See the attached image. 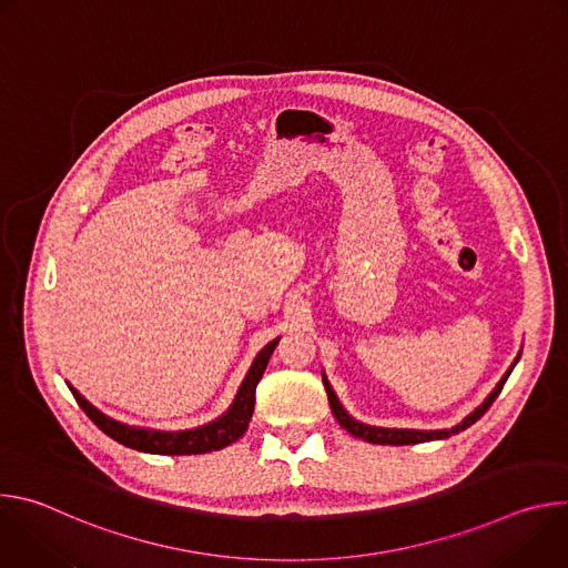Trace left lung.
Returning a JSON list of instances; mask_svg holds the SVG:
<instances>
[{
  "instance_id": "8db88e82",
  "label": "left lung",
  "mask_w": 568,
  "mask_h": 568,
  "mask_svg": "<svg viewBox=\"0 0 568 568\" xmlns=\"http://www.w3.org/2000/svg\"><path fill=\"white\" fill-rule=\"evenodd\" d=\"M521 353L517 355V359L513 362V366L506 371V375L501 377V382L493 388V393L483 399L480 407H476L463 423H458L456 427L452 429H438V432H418V429H384V427H371V425H364L359 420H355L353 416H348V412L342 407L331 382L326 379V375H323V386H326V393H328V402H331V409H333V416L337 418V423L351 432L355 438H362L366 443H373V445H418V443H427V440H440V438H449L452 434H458L463 429H467L469 425H474L485 412H488L493 407V402L497 399V395L501 393L508 375L513 373L515 364L519 362Z\"/></svg>"
}]
</instances>
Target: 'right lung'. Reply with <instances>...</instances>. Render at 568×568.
<instances>
[{
  "mask_svg": "<svg viewBox=\"0 0 568 568\" xmlns=\"http://www.w3.org/2000/svg\"><path fill=\"white\" fill-rule=\"evenodd\" d=\"M278 339H274L272 344H267L254 359L250 373L242 379L237 395L233 399V404L229 407L226 414H222L217 420L195 427V429H186V432H156V429H141V427H130L123 425L105 414H101L97 407L80 395L71 384L69 390L73 393L78 407L83 409L90 420L110 438H114L116 443L136 449V452H145V454H166V456H189V454H206V452H215L222 449L231 443H235L242 434L247 432L252 414H254V404H256V386L267 368V362L276 348Z\"/></svg>",
  "mask_w": 568,
  "mask_h": 568,
  "instance_id": "1",
  "label": "right lung"
}]
</instances>
